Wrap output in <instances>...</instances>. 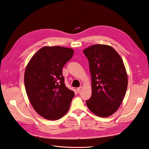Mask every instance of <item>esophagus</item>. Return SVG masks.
Returning <instances> with one entry per match:
<instances>
[{
    "mask_svg": "<svg viewBox=\"0 0 149 149\" xmlns=\"http://www.w3.org/2000/svg\"><path fill=\"white\" fill-rule=\"evenodd\" d=\"M82 88H83V87H82V86L79 87V88H78L77 89H76V91H77L78 92H79V91H81V90L82 89Z\"/></svg>",
    "mask_w": 149,
    "mask_h": 149,
    "instance_id": "obj_1",
    "label": "esophagus"
}]
</instances>
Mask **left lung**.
<instances>
[{
    "label": "left lung",
    "instance_id": "obj_1",
    "mask_svg": "<svg viewBox=\"0 0 149 149\" xmlns=\"http://www.w3.org/2000/svg\"><path fill=\"white\" fill-rule=\"evenodd\" d=\"M91 76L92 95L86 101L94 114L106 118L118 109L127 88V74L121 57L106 45L84 49Z\"/></svg>",
    "mask_w": 149,
    "mask_h": 149
}]
</instances>
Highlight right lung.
Listing matches in <instances>:
<instances>
[{
    "label": "right lung",
    "mask_w": 149,
    "mask_h": 149,
    "mask_svg": "<svg viewBox=\"0 0 149 149\" xmlns=\"http://www.w3.org/2000/svg\"><path fill=\"white\" fill-rule=\"evenodd\" d=\"M72 48L44 47L26 67V94L37 113L45 119L58 120L68 111L74 93L66 87L62 68L73 55Z\"/></svg>",
    "instance_id": "1"
}]
</instances>
